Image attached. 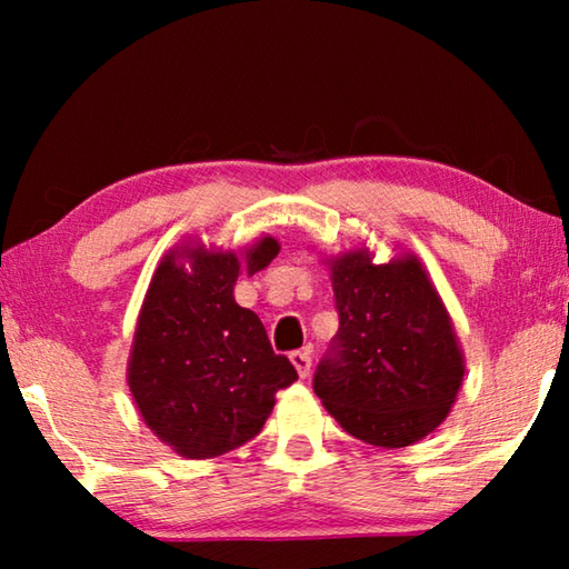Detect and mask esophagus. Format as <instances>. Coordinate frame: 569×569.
<instances>
[{
    "instance_id": "obj_1",
    "label": "esophagus",
    "mask_w": 569,
    "mask_h": 569,
    "mask_svg": "<svg viewBox=\"0 0 569 569\" xmlns=\"http://www.w3.org/2000/svg\"><path fill=\"white\" fill-rule=\"evenodd\" d=\"M291 363L296 366L298 377H301V379H306V377H308V373H311V351H308V349H301V351H293V353H291Z\"/></svg>"
}]
</instances>
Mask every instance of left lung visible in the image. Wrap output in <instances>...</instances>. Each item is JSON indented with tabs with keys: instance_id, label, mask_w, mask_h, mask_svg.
<instances>
[{
	"instance_id": "obj_1",
	"label": "left lung",
	"mask_w": 569,
	"mask_h": 569,
	"mask_svg": "<svg viewBox=\"0 0 569 569\" xmlns=\"http://www.w3.org/2000/svg\"><path fill=\"white\" fill-rule=\"evenodd\" d=\"M339 333L313 391L351 437L399 449L431 435L455 403L465 356L417 256L377 266L366 248L329 261Z\"/></svg>"
}]
</instances>
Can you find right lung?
Segmentation results:
<instances>
[{
  "instance_id": "right-lung-1",
  "label": "right lung",
  "mask_w": 569,
  "mask_h": 569,
  "mask_svg": "<svg viewBox=\"0 0 569 569\" xmlns=\"http://www.w3.org/2000/svg\"><path fill=\"white\" fill-rule=\"evenodd\" d=\"M278 250L271 236L243 261L230 250L182 246L152 276L128 383L142 421L180 457L210 459L246 445L263 429L276 391L298 379L293 363L273 353L261 319L233 298L238 273L263 271Z\"/></svg>"
}]
</instances>
